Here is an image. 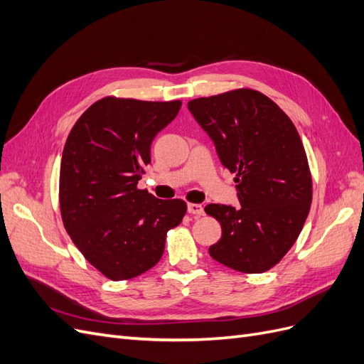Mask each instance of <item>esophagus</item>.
Here are the masks:
<instances>
[{
  "label": "esophagus",
  "mask_w": 364,
  "mask_h": 364,
  "mask_svg": "<svg viewBox=\"0 0 364 364\" xmlns=\"http://www.w3.org/2000/svg\"><path fill=\"white\" fill-rule=\"evenodd\" d=\"M188 213L193 215H203V206L199 203H188Z\"/></svg>",
  "instance_id": "1"
}]
</instances>
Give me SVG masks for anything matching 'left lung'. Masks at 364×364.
<instances>
[{
    "instance_id": "left-lung-1",
    "label": "left lung",
    "mask_w": 364,
    "mask_h": 364,
    "mask_svg": "<svg viewBox=\"0 0 364 364\" xmlns=\"http://www.w3.org/2000/svg\"><path fill=\"white\" fill-rule=\"evenodd\" d=\"M225 167L235 173L240 206L211 203L222 225L209 255L243 273L278 264L299 237L313 199L311 173L299 134L282 109L253 90L188 102Z\"/></svg>"
}]
</instances>
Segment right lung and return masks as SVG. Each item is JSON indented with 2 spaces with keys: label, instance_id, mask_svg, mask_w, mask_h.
I'll use <instances>...</instances> for the list:
<instances>
[{
  "label": "right lung",
  "instance_id": "1",
  "mask_svg": "<svg viewBox=\"0 0 364 364\" xmlns=\"http://www.w3.org/2000/svg\"><path fill=\"white\" fill-rule=\"evenodd\" d=\"M182 102L106 97L75 121L65 142L59 202L63 226L92 266L112 281L156 266L167 230L186 213L181 199L138 190L150 146Z\"/></svg>",
  "mask_w": 364,
  "mask_h": 364
}]
</instances>
